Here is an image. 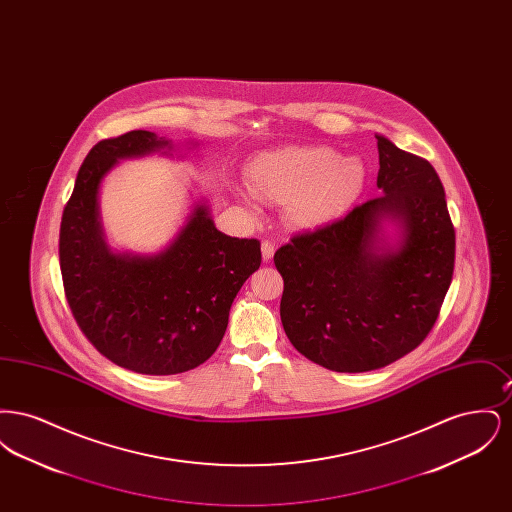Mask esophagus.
Instances as JSON below:
<instances>
[{
  "label": "esophagus",
  "instance_id": "34e87169",
  "mask_svg": "<svg viewBox=\"0 0 512 512\" xmlns=\"http://www.w3.org/2000/svg\"><path fill=\"white\" fill-rule=\"evenodd\" d=\"M261 251H263V261H270L272 259V255H274V251H276V247L272 242H268V240H263V244H261Z\"/></svg>",
  "mask_w": 512,
  "mask_h": 512
}]
</instances>
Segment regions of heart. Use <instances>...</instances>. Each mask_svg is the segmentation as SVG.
<instances>
[{"label": "heart", "mask_w": 512, "mask_h": 512, "mask_svg": "<svg viewBox=\"0 0 512 512\" xmlns=\"http://www.w3.org/2000/svg\"><path fill=\"white\" fill-rule=\"evenodd\" d=\"M359 159H341L332 147H284L263 151L247 167L251 194L288 205L295 226L315 228L340 217L363 188Z\"/></svg>", "instance_id": "1"}]
</instances>
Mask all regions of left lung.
Masks as SVG:
<instances>
[{"mask_svg": "<svg viewBox=\"0 0 512 512\" xmlns=\"http://www.w3.org/2000/svg\"><path fill=\"white\" fill-rule=\"evenodd\" d=\"M382 197L295 234L274 253L280 317L293 347L336 372H368L416 349L438 320L455 268V228L434 167L376 136ZM384 218L402 226L377 242Z\"/></svg>", "mask_w": 512, "mask_h": 512, "instance_id": "left-lung-1", "label": "left lung"}]
</instances>
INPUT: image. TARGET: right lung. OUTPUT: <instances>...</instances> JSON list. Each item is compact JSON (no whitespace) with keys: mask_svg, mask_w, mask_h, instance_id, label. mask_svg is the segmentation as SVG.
Masks as SVG:
<instances>
[{"mask_svg":"<svg viewBox=\"0 0 512 512\" xmlns=\"http://www.w3.org/2000/svg\"><path fill=\"white\" fill-rule=\"evenodd\" d=\"M172 144L147 130L101 140L86 155L59 232L65 297L82 334L111 363L151 376L203 365L219 347L234 297L261 267V242L215 228L205 203L157 255L113 253L99 222L101 180L119 159Z\"/></svg>","mask_w":512,"mask_h":512,"instance_id":"obj_1","label":"right lung"}]
</instances>
